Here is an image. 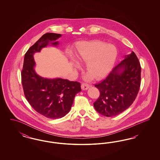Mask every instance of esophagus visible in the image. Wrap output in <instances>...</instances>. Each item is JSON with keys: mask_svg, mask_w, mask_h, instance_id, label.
I'll list each match as a JSON object with an SVG mask.
<instances>
[{"mask_svg": "<svg viewBox=\"0 0 160 160\" xmlns=\"http://www.w3.org/2000/svg\"><path fill=\"white\" fill-rule=\"evenodd\" d=\"M81 87L82 90H87L89 88V85L87 83H82Z\"/></svg>", "mask_w": 160, "mask_h": 160, "instance_id": "1", "label": "esophagus"}]
</instances>
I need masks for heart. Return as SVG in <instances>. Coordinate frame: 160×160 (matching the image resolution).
I'll return each mask as SVG.
<instances>
[{
  "instance_id": "1",
  "label": "heart",
  "mask_w": 160,
  "mask_h": 160,
  "mask_svg": "<svg viewBox=\"0 0 160 160\" xmlns=\"http://www.w3.org/2000/svg\"><path fill=\"white\" fill-rule=\"evenodd\" d=\"M75 55L78 62L86 63V69L89 72L84 78L89 80L93 76L99 78L107 74L114 64L118 51L115 46L102 41H86L78 44ZM72 60L74 65L79 68V64Z\"/></svg>"
}]
</instances>
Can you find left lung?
<instances>
[{"instance_id":"left-lung-1","label":"left lung","mask_w":160,"mask_h":160,"mask_svg":"<svg viewBox=\"0 0 160 160\" xmlns=\"http://www.w3.org/2000/svg\"><path fill=\"white\" fill-rule=\"evenodd\" d=\"M141 67L134 52L125 55L108 76L95 86L100 95L93 102L99 114L113 117L121 114L134 102L139 91Z\"/></svg>"}]
</instances>
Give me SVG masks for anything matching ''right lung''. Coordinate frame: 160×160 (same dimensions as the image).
<instances>
[{"mask_svg": "<svg viewBox=\"0 0 160 160\" xmlns=\"http://www.w3.org/2000/svg\"><path fill=\"white\" fill-rule=\"evenodd\" d=\"M61 34L47 33L31 46L24 55L22 83L24 96L32 108L39 114L50 119H59L69 112L80 83L61 78H47L35 72L33 54L40 52L49 44L56 47Z\"/></svg>", "mask_w": 160, "mask_h": 160, "instance_id": "right-lung-1", "label": "right lung"}]
</instances>
